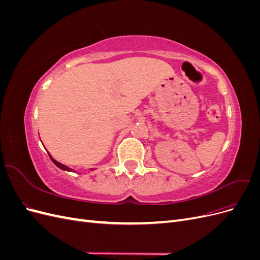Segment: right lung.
I'll return each instance as SVG.
<instances>
[{"mask_svg": "<svg viewBox=\"0 0 260 260\" xmlns=\"http://www.w3.org/2000/svg\"><path fill=\"white\" fill-rule=\"evenodd\" d=\"M49 156H50V158H51V160L55 164V165H56V166L58 167V168H60V169H62V170H66V171H74L73 169H70L69 167H67V166H65V165H62V164H60V162H58V161H56V160H55L54 158H53V157L49 154Z\"/></svg>", "mask_w": 260, "mask_h": 260, "instance_id": "1", "label": "right lung"}]
</instances>
